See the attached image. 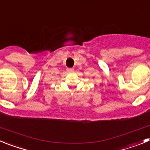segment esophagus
<instances>
[{
  "instance_id": "34e87169",
  "label": "esophagus",
  "mask_w": 150,
  "mask_h": 150,
  "mask_svg": "<svg viewBox=\"0 0 150 150\" xmlns=\"http://www.w3.org/2000/svg\"><path fill=\"white\" fill-rule=\"evenodd\" d=\"M74 70L73 68H67V73H72V72H74Z\"/></svg>"
}]
</instances>
